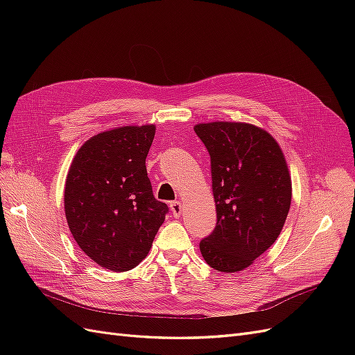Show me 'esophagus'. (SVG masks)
Instances as JSON below:
<instances>
[{
  "label": "esophagus",
  "instance_id": "obj_1",
  "mask_svg": "<svg viewBox=\"0 0 355 355\" xmlns=\"http://www.w3.org/2000/svg\"><path fill=\"white\" fill-rule=\"evenodd\" d=\"M170 210H171V213H173L175 218H180V214H182V204H180V201L170 202Z\"/></svg>",
  "mask_w": 355,
  "mask_h": 355
}]
</instances>
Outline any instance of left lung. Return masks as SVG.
<instances>
[{"label":"left lung","mask_w":355,"mask_h":355,"mask_svg":"<svg viewBox=\"0 0 355 355\" xmlns=\"http://www.w3.org/2000/svg\"><path fill=\"white\" fill-rule=\"evenodd\" d=\"M211 164L216 228L200 243L204 261L220 272L249 268L280 235L292 202V179L275 139L249 123L194 125Z\"/></svg>","instance_id":"obj_1"}]
</instances>
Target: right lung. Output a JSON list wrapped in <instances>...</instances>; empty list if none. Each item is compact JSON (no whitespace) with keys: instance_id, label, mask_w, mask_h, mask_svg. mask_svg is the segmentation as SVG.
I'll return each mask as SVG.
<instances>
[{"instance_id":"right-lung-1","label":"right lung","mask_w":355,"mask_h":355,"mask_svg":"<svg viewBox=\"0 0 355 355\" xmlns=\"http://www.w3.org/2000/svg\"><path fill=\"white\" fill-rule=\"evenodd\" d=\"M155 124L123 125L85 141L65 182V216L80 249L115 272L141 263L163 225L167 204L155 200L146 155Z\"/></svg>"}]
</instances>
